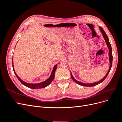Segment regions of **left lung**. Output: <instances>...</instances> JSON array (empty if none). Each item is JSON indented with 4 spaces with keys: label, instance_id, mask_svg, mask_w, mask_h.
Wrapping results in <instances>:
<instances>
[{
    "label": "left lung",
    "instance_id": "1",
    "mask_svg": "<svg viewBox=\"0 0 122 122\" xmlns=\"http://www.w3.org/2000/svg\"><path fill=\"white\" fill-rule=\"evenodd\" d=\"M99 28L100 29V30L102 32V34L103 35V38H104L105 42H106V43L107 44V47H108L109 48V62H110V67H109V69L108 70V71L107 72V73H106V75L103 77V78L100 80V81H99L98 82H94V83H90V84H87V83H82V82H79L78 81L76 80L74 78L72 73L71 72V76L72 77V79L73 80V81L74 82H75L76 83H77V84H78L79 85H80V86H97V85L100 84V83L102 82L103 81H104L105 80V79L106 78L107 76L108 73H109L110 70H111V68H112V46H111V45H110V44L109 42V40H108V36H107V35L106 34L105 32L104 31V30H103V28L101 27H99Z\"/></svg>",
    "mask_w": 122,
    "mask_h": 122
}]
</instances>
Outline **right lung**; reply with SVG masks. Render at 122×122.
Segmentation results:
<instances>
[{"label":"right lung","instance_id":"right-lung-1","mask_svg":"<svg viewBox=\"0 0 122 122\" xmlns=\"http://www.w3.org/2000/svg\"><path fill=\"white\" fill-rule=\"evenodd\" d=\"M13 70L14 73L15 74L16 76H17V78L19 79V80L21 82V83L22 84H23V85H24L25 86H27L29 88H32V89H36V88H44L46 86H48L51 83V82L52 81V80H53L54 78V75H55V71H56V68H57V64L55 65L53 69V70L52 72H51V75L49 77V78L48 79H47L46 80H45V81H43L42 82H40L39 83H36V84H32V83H28L27 82H25L24 81H23L22 80H21L19 77L18 76V75L16 74V73L15 71L14 70V65H13Z\"/></svg>","mask_w":122,"mask_h":122}]
</instances>
